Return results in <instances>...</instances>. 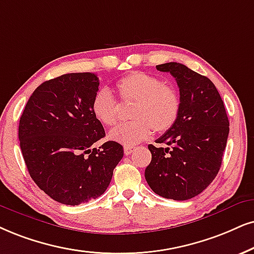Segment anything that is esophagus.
Listing matches in <instances>:
<instances>
[{
  "label": "esophagus",
  "instance_id": "esophagus-1",
  "mask_svg": "<svg viewBox=\"0 0 254 254\" xmlns=\"http://www.w3.org/2000/svg\"><path fill=\"white\" fill-rule=\"evenodd\" d=\"M133 150H134L133 146H125L124 147V153L127 156H129V155H131V153L133 152Z\"/></svg>",
  "mask_w": 254,
  "mask_h": 254
}]
</instances>
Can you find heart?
<instances>
[{
  "label": "heart",
  "mask_w": 254,
  "mask_h": 254,
  "mask_svg": "<svg viewBox=\"0 0 254 254\" xmlns=\"http://www.w3.org/2000/svg\"><path fill=\"white\" fill-rule=\"evenodd\" d=\"M116 91L122 102H133L131 123L122 124L111 130L112 142L132 146L155 133H164L177 122L182 101L175 86L165 84L157 77L142 71H132L116 82ZM91 111L99 123L112 127L117 123V104L108 90L96 92Z\"/></svg>",
  "instance_id": "heart-1"
}]
</instances>
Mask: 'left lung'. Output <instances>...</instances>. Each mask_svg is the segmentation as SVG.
<instances>
[{
    "label": "left lung",
    "instance_id": "8db88e82",
    "mask_svg": "<svg viewBox=\"0 0 254 254\" xmlns=\"http://www.w3.org/2000/svg\"><path fill=\"white\" fill-rule=\"evenodd\" d=\"M179 88L182 108L176 124L150 144L152 155L145 179L155 193L188 200L203 192L216 178L229 137L230 123L224 102L212 82L184 64H159Z\"/></svg>",
    "mask_w": 254,
    "mask_h": 254
}]
</instances>
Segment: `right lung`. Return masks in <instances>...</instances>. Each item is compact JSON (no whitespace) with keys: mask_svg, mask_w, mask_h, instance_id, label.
I'll list each match as a JSON object with an SVG mask.
<instances>
[{"mask_svg":"<svg viewBox=\"0 0 254 254\" xmlns=\"http://www.w3.org/2000/svg\"><path fill=\"white\" fill-rule=\"evenodd\" d=\"M99 79L91 72L65 73L38 86L25 104L18 139L29 175L36 185L65 205L98 198L123 158V146L105 142L102 123L91 111Z\"/></svg>","mask_w":254,"mask_h":254,"instance_id":"obj_1","label":"right lung"}]
</instances>
